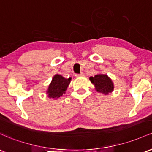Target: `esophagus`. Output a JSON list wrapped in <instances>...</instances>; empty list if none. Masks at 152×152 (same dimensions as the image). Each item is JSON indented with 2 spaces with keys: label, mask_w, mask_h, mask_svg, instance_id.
Instances as JSON below:
<instances>
[{
  "label": "esophagus",
  "mask_w": 152,
  "mask_h": 152,
  "mask_svg": "<svg viewBox=\"0 0 152 152\" xmlns=\"http://www.w3.org/2000/svg\"><path fill=\"white\" fill-rule=\"evenodd\" d=\"M76 76V77H81V76H84V73H79V74H76L75 75Z\"/></svg>",
  "instance_id": "34e87169"
}]
</instances>
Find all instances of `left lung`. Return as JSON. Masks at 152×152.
<instances>
[{
  "mask_svg": "<svg viewBox=\"0 0 152 152\" xmlns=\"http://www.w3.org/2000/svg\"><path fill=\"white\" fill-rule=\"evenodd\" d=\"M89 80L94 85L95 89L98 92L108 94L114 89L113 81L106 74H96L94 77L91 76Z\"/></svg>",
  "mask_w": 152,
  "mask_h": 152,
  "instance_id": "1",
  "label": "left lung"
}]
</instances>
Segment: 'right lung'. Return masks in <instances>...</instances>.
<instances>
[{"label": "right lung", "mask_w": 152, "mask_h": 152, "mask_svg": "<svg viewBox=\"0 0 152 152\" xmlns=\"http://www.w3.org/2000/svg\"><path fill=\"white\" fill-rule=\"evenodd\" d=\"M71 78L65 79L61 75H55L47 90L48 97L58 99L60 96H62L66 92L68 85L71 82Z\"/></svg>", "instance_id": "right-lung-1"}]
</instances>
